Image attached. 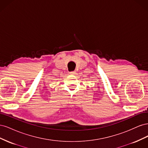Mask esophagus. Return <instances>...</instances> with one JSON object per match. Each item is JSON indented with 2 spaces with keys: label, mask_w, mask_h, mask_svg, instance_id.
Instances as JSON below:
<instances>
[{
  "label": "esophagus",
  "mask_w": 148,
  "mask_h": 148,
  "mask_svg": "<svg viewBox=\"0 0 148 148\" xmlns=\"http://www.w3.org/2000/svg\"><path fill=\"white\" fill-rule=\"evenodd\" d=\"M70 74L71 75H75L76 74V71H70Z\"/></svg>",
  "instance_id": "34e87169"
}]
</instances>
